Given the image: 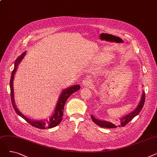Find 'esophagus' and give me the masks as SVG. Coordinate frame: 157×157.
I'll return each instance as SVG.
<instances>
[{
	"instance_id": "1",
	"label": "esophagus",
	"mask_w": 157,
	"mask_h": 157,
	"mask_svg": "<svg viewBox=\"0 0 157 157\" xmlns=\"http://www.w3.org/2000/svg\"><path fill=\"white\" fill-rule=\"evenodd\" d=\"M82 84H83V86H90L92 85V81L87 78L83 80V81H82Z\"/></svg>"
}]
</instances>
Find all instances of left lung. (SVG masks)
Masks as SVG:
<instances>
[{
    "label": "left lung",
    "instance_id": "obj_1",
    "mask_svg": "<svg viewBox=\"0 0 157 157\" xmlns=\"http://www.w3.org/2000/svg\"><path fill=\"white\" fill-rule=\"evenodd\" d=\"M143 94L141 95V100H140L139 104L137 105V106L136 108L130 113H129L127 114H125V116H123V117L120 118L119 120V123H120V127H123L126 125L127 123L130 121L132 120L135 117H136L137 115L141 112L143 107L144 105V102H145V93L143 91ZM98 101V100H97ZM91 118L93 120V121L95 123L96 125H97L98 126H99L101 127H104V128H116L117 126L115 125L114 123L110 122V121H105V120H99V119H97L96 118H95L94 117V115H91Z\"/></svg>",
    "mask_w": 157,
    "mask_h": 157
}]
</instances>
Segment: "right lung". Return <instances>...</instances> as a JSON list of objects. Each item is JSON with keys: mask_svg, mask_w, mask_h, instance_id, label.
<instances>
[{"mask_svg": "<svg viewBox=\"0 0 157 157\" xmlns=\"http://www.w3.org/2000/svg\"><path fill=\"white\" fill-rule=\"evenodd\" d=\"M26 54V52H23L20 56H19L16 60H15L14 63V69L12 72L11 80H10V88H11V102L13 108L19 116L23 118L24 120H25L29 123L33 127L40 128V129H45V128H51L56 127L61 122L62 120V116L63 114V109H64V105L67 101V98L74 92H76L78 90L80 89L79 85H76L71 86L63 90L61 94H60L59 100L57 101L56 105L55 106V108L53 112L52 115L49 117V118L46 120H32L29 119V118L26 117L19 111L17 108V106L16 105L15 101H14V86H13V81L15 73L16 70L18 69V65L21 62L23 59L24 58L25 55Z\"/></svg>", "mask_w": 157, "mask_h": 157, "instance_id": "obj_1", "label": "right lung"}]
</instances>
